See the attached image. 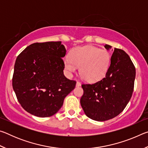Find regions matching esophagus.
Returning <instances> with one entry per match:
<instances>
[{
    "mask_svg": "<svg viewBox=\"0 0 148 148\" xmlns=\"http://www.w3.org/2000/svg\"><path fill=\"white\" fill-rule=\"evenodd\" d=\"M79 86H81V84H80V82H76V87H79Z\"/></svg>",
    "mask_w": 148,
    "mask_h": 148,
    "instance_id": "1",
    "label": "esophagus"
}]
</instances>
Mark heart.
Returning a JSON list of instances; mask_svg holds the SVG:
<instances>
[{
	"mask_svg": "<svg viewBox=\"0 0 148 148\" xmlns=\"http://www.w3.org/2000/svg\"><path fill=\"white\" fill-rule=\"evenodd\" d=\"M64 66L69 73H74L79 68L82 78L87 82L102 79L108 71L110 55L105 49L92 46H86L72 49L69 57L64 59Z\"/></svg>",
	"mask_w": 148,
	"mask_h": 148,
	"instance_id": "b5f03b06",
	"label": "heart"
}]
</instances>
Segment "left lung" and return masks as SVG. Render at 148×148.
<instances>
[{
    "mask_svg": "<svg viewBox=\"0 0 148 148\" xmlns=\"http://www.w3.org/2000/svg\"><path fill=\"white\" fill-rule=\"evenodd\" d=\"M105 48L111 46L106 44ZM136 69L128 54L114 48L106 76L92 84H82L84 95L80 104L86 116L104 121L123 112L131 99L134 89Z\"/></svg>",
    "mask_w": 148,
    "mask_h": 148,
    "instance_id": "8db88e82",
    "label": "left lung"
}]
</instances>
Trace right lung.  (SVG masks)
I'll list each match as a JSON object with an SVG mask.
<instances>
[{
    "label": "right lung",
    "mask_w": 148,
    "mask_h": 148,
    "mask_svg": "<svg viewBox=\"0 0 148 148\" xmlns=\"http://www.w3.org/2000/svg\"><path fill=\"white\" fill-rule=\"evenodd\" d=\"M66 49L61 42L34 43L17 56L12 86L17 101L35 116L56 114L76 82L64 76L62 57Z\"/></svg>",
    "instance_id": "right-lung-1"
}]
</instances>
